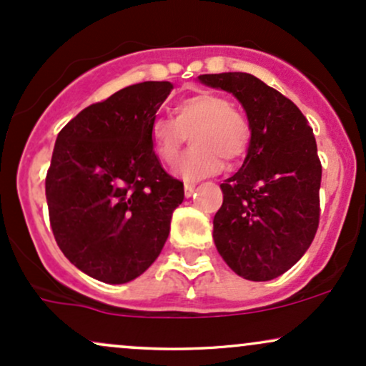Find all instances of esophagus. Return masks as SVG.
I'll return each instance as SVG.
<instances>
[{
	"instance_id": "1",
	"label": "esophagus",
	"mask_w": 366,
	"mask_h": 366,
	"mask_svg": "<svg viewBox=\"0 0 366 366\" xmlns=\"http://www.w3.org/2000/svg\"><path fill=\"white\" fill-rule=\"evenodd\" d=\"M194 191H196V184L194 182L184 184V194H186V197H191L192 194H194Z\"/></svg>"
}]
</instances>
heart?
<instances>
[{"label": "heart", "mask_w": 366, "mask_h": 366, "mask_svg": "<svg viewBox=\"0 0 366 366\" xmlns=\"http://www.w3.org/2000/svg\"><path fill=\"white\" fill-rule=\"evenodd\" d=\"M189 149L175 165V175L184 180H199L215 175L227 162H237L251 142V127L246 117L224 96L196 92L174 107V120L157 117L149 124V141L163 163H174L186 136Z\"/></svg>", "instance_id": "1"}]
</instances>
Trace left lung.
I'll return each mask as SVG.
<instances>
[{
  "instance_id": "left-lung-1",
  "label": "left lung",
  "mask_w": 366,
  "mask_h": 366,
  "mask_svg": "<svg viewBox=\"0 0 366 366\" xmlns=\"http://www.w3.org/2000/svg\"><path fill=\"white\" fill-rule=\"evenodd\" d=\"M197 81L230 92L251 127L244 163L220 184L213 241L239 277L272 280L306 253L318 229L322 165L313 129L291 99L254 75L204 74Z\"/></svg>"
}]
</instances>
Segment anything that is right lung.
Segmentation results:
<instances>
[{
	"instance_id": "add662e5",
	"label": "right lung",
	"mask_w": 366,
	"mask_h": 366,
	"mask_svg": "<svg viewBox=\"0 0 366 366\" xmlns=\"http://www.w3.org/2000/svg\"><path fill=\"white\" fill-rule=\"evenodd\" d=\"M174 89L148 81L84 108L60 130L46 175L49 222L61 253L104 284L144 274L170 234L184 186L163 170L149 124Z\"/></svg>"
}]
</instances>
